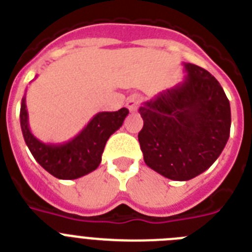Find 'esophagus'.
I'll use <instances>...</instances> for the list:
<instances>
[{"mask_svg": "<svg viewBox=\"0 0 252 252\" xmlns=\"http://www.w3.org/2000/svg\"><path fill=\"white\" fill-rule=\"evenodd\" d=\"M140 103H141V97H140L139 94H132L127 98L126 106H127V108L131 112H135V111H137V108L140 107Z\"/></svg>", "mask_w": 252, "mask_h": 252, "instance_id": "1", "label": "esophagus"}]
</instances>
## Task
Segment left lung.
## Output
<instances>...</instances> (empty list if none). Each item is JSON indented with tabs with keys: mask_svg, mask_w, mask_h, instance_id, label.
<instances>
[{
	"mask_svg": "<svg viewBox=\"0 0 252 252\" xmlns=\"http://www.w3.org/2000/svg\"><path fill=\"white\" fill-rule=\"evenodd\" d=\"M186 77L144 102L139 142L149 168L171 180L206 171L230 137L231 108L223 88L206 69L183 63Z\"/></svg>",
	"mask_w": 252,
	"mask_h": 252,
	"instance_id": "left-lung-1",
	"label": "left lung"
}]
</instances>
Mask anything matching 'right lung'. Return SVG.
<instances>
[{
    "label": "right lung",
    "mask_w": 252,
    "mask_h": 252,
    "mask_svg": "<svg viewBox=\"0 0 252 252\" xmlns=\"http://www.w3.org/2000/svg\"><path fill=\"white\" fill-rule=\"evenodd\" d=\"M127 115V108L98 112L72 140L63 144H45L35 137L29 127L25 94L21 101L20 124L26 145L35 160L58 179L70 180L90 174L98 168L107 140L121 127Z\"/></svg>",
    "instance_id": "right-lung-1"
}]
</instances>
